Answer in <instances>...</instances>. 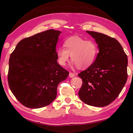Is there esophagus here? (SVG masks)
Segmentation results:
<instances>
[{
  "label": "esophagus",
  "mask_w": 133,
  "mask_h": 133,
  "mask_svg": "<svg viewBox=\"0 0 133 133\" xmlns=\"http://www.w3.org/2000/svg\"><path fill=\"white\" fill-rule=\"evenodd\" d=\"M69 77L70 78H73L75 77V74L72 73H69Z\"/></svg>",
  "instance_id": "esophagus-1"
}]
</instances>
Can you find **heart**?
Wrapping results in <instances>:
<instances>
[{
  "mask_svg": "<svg viewBox=\"0 0 133 133\" xmlns=\"http://www.w3.org/2000/svg\"><path fill=\"white\" fill-rule=\"evenodd\" d=\"M64 48L56 50L57 62L61 66H65L70 56L72 65L78 69L88 68L95 61L98 54V47L91 40H85L82 37H69L64 42Z\"/></svg>",
  "mask_w": 133,
  "mask_h": 133,
  "instance_id": "b5f03b06",
  "label": "heart"
}]
</instances>
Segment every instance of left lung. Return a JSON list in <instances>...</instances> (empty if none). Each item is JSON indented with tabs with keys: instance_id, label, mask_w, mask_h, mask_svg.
Returning a JSON list of instances; mask_svg holds the SVG:
<instances>
[{
	"instance_id": "left-lung-1",
	"label": "left lung",
	"mask_w": 133,
	"mask_h": 133,
	"mask_svg": "<svg viewBox=\"0 0 133 133\" xmlns=\"http://www.w3.org/2000/svg\"><path fill=\"white\" fill-rule=\"evenodd\" d=\"M86 32L95 39L99 52L92 65L78 75L83 80L78 96L88 105L106 106L117 97L127 82V56L114 38Z\"/></svg>"
}]
</instances>
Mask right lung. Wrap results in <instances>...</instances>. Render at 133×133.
<instances>
[{
	"label": "right lung",
	"instance_id": "1",
	"mask_svg": "<svg viewBox=\"0 0 133 133\" xmlns=\"http://www.w3.org/2000/svg\"><path fill=\"white\" fill-rule=\"evenodd\" d=\"M61 31L50 29L20 41L10 55L8 83L25 107L46 106L57 97L58 84L69 73L57 63L56 47Z\"/></svg>",
	"mask_w": 133,
	"mask_h": 133
}]
</instances>
